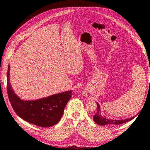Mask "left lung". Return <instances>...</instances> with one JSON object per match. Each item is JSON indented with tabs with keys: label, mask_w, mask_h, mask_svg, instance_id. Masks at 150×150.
<instances>
[{
	"label": "left lung",
	"mask_w": 150,
	"mask_h": 150,
	"mask_svg": "<svg viewBox=\"0 0 150 150\" xmlns=\"http://www.w3.org/2000/svg\"><path fill=\"white\" fill-rule=\"evenodd\" d=\"M97 113L93 116V120L95 121V123H97L98 125L104 126V125H118V124H121L123 123H125L126 122H128V121L133 119L135 116L132 117L131 118H129V119H126L124 120H113V119H106V117H103L100 115V106L97 103Z\"/></svg>",
	"instance_id": "left-lung-1"
}]
</instances>
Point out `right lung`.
I'll return each mask as SVG.
<instances>
[{
  "mask_svg": "<svg viewBox=\"0 0 150 150\" xmlns=\"http://www.w3.org/2000/svg\"><path fill=\"white\" fill-rule=\"evenodd\" d=\"M9 66L7 72V91L13 109L21 119L37 126H53L58 123L63 115L72 91L51 95L35 100H21L13 90L9 81Z\"/></svg>",
  "mask_w": 150,
  "mask_h": 150,
  "instance_id": "1",
  "label": "right lung"
}]
</instances>
